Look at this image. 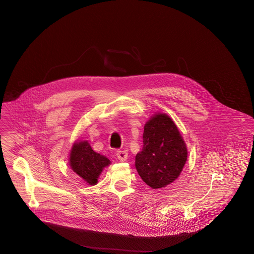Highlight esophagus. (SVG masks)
I'll use <instances>...</instances> for the list:
<instances>
[{
    "instance_id": "1",
    "label": "esophagus",
    "mask_w": 254,
    "mask_h": 254,
    "mask_svg": "<svg viewBox=\"0 0 254 254\" xmlns=\"http://www.w3.org/2000/svg\"><path fill=\"white\" fill-rule=\"evenodd\" d=\"M128 155H127V151H118L117 152V158L121 161V162H125L127 161Z\"/></svg>"
}]
</instances>
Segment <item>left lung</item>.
Returning a JSON list of instances; mask_svg holds the SVG:
<instances>
[{"label":"left lung","mask_w":254,"mask_h":254,"mask_svg":"<svg viewBox=\"0 0 254 254\" xmlns=\"http://www.w3.org/2000/svg\"><path fill=\"white\" fill-rule=\"evenodd\" d=\"M143 146L135 156V169L152 189L173 183L182 172L188 157L184 138L166 114H155L143 127Z\"/></svg>","instance_id":"1"}]
</instances>
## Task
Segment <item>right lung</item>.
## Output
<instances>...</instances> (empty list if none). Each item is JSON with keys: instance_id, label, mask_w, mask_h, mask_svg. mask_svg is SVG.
Listing matches in <instances>:
<instances>
[{"instance_id": "right-lung-1", "label": "right lung", "mask_w": 254, "mask_h": 254, "mask_svg": "<svg viewBox=\"0 0 254 254\" xmlns=\"http://www.w3.org/2000/svg\"><path fill=\"white\" fill-rule=\"evenodd\" d=\"M111 163L105 156L94 152L87 140H76L69 154L70 168L88 185H96L102 170Z\"/></svg>"}]
</instances>
